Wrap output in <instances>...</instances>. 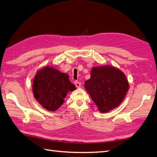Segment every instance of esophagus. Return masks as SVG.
<instances>
[{
	"label": "esophagus",
	"mask_w": 157,
	"mask_h": 157,
	"mask_svg": "<svg viewBox=\"0 0 157 157\" xmlns=\"http://www.w3.org/2000/svg\"><path fill=\"white\" fill-rule=\"evenodd\" d=\"M74 84H75V86H76L77 88H80L81 87V82H78V81H75Z\"/></svg>",
	"instance_id": "esophagus-1"
}]
</instances>
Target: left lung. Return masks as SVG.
Instances as JSON below:
<instances>
[{"mask_svg": "<svg viewBox=\"0 0 157 157\" xmlns=\"http://www.w3.org/2000/svg\"><path fill=\"white\" fill-rule=\"evenodd\" d=\"M85 88L99 111L108 112L121 104L128 92L129 84L124 73L112 66L93 67Z\"/></svg>", "mask_w": 157, "mask_h": 157, "instance_id": "1", "label": "left lung"}]
</instances>
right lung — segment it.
Instances as JSON below:
<instances>
[{"label": "right lung", "instance_id": "1", "mask_svg": "<svg viewBox=\"0 0 157 157\" xmlns=\"http://www.w3.org/2000/svg\"><path fill=\"white\" fill-rule=\"evenodd\" d=\"M67 73L48 66L40 70L32 85L36 101L50 111L57 110L63 104L67 93L75 89Z\"/></svg>", "mask_w": 157, "mask_h": 157}]
</instances>
